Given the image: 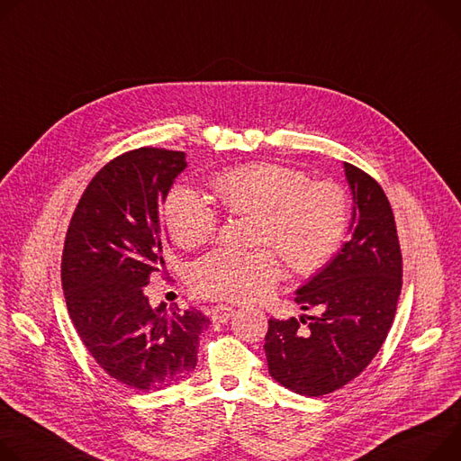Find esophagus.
<instances>
[{"mask_svg": "<svg viewBox=\"0 0 461 461\" xmlns=\"http://www.w3.org/2000/svg\"><path fill=\"white\" fill-rule=\"evenodd\" d=\"M233 312L235 311L231 307H228V305H217V307H213L212 311H209V316H212V320L217 321V323H224V321H228L233 316Z\"/></svg>", "mask_w": 461, "mask_h": 461, "instance_id": "1", "label": "esophagus"}]
</instances>
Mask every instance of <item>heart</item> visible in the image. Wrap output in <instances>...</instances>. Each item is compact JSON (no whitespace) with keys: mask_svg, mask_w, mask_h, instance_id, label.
<instances>
[{"mask_svg":"<svg viewBox=\"0 0 461 461\" xmlns=\"http://www.w3.org/2000/svg\"><path fill=\"white\" fill-rule=\"evenodd\" d=\"M212 189L224 212L256 217L252 242L272 246L290 270L311 276L327 267L348 237L351 205L332 182H309L307 175L277 163H248L213 176ZM163 221L171 239L185 249L213 239L217 209L198 191L176 185L165 198ZM270 248L249 252L221 248L194 263L191 283L205 298L256 302L281 277Z\"/></svg>","mask_w":461,"mask_h":461,"instance_id":"obj_1","label":"heart"}]
</instances>
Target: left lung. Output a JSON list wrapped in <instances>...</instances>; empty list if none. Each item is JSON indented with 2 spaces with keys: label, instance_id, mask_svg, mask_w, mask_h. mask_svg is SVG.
I'll return each instance as SVG.
<instances>
[{
  "label": "left lung",
  "instance_id": "left-lung-1",
  "mask_svg": "<svg viewBox=\"0 0 461 461\" xmlns=\"http://www.w3.org/2000/svg\"><path fill=\"white\" fill-rule=\"evenodd\" d=\"M344 169L353 194V235L294 298L303 311L320 314L270 318L265 337L270 375L307 397L340 390L367 367L388 337L402 286V256L388 196L358 167L344 163Z\"/></svg>",
  "mask_w": 461,
  "mask_h": 461
}]
</instances>
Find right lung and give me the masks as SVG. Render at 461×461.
<instances>
[{
    "label": "right lung",
    "mask_w": 461,
    "mask_h": 461,
    "mask_svg": "<svg viewBox=\"0 0 461 461\" xmlns=\"http://www.w3.org/2000/svg\"><path fill=\"white\" fill-rule=\"evenodd\" d=\"M185 154L129 150L92 178L69 221L62 288L69 318L95 362L117 383L152 392L185 379L209 318L152 309L145 286L161 272V203L185 169Z\"/></svg>",
    "instance_id": "right-lung-1"
}]
</instances>
